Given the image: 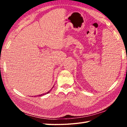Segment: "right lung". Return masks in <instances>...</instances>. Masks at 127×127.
Returning <instances> with one entry per match:
<instances>
[{
    "label": "right lung",
    "mask_w": 127,
    "mask_h": 127,
    "mask_svg": "<svg viewBox=\"0 0 127 127\" xmlns=\"http://www.w3.org/2000/svg\"><path fill=\"white\" fill-rule=\"evenodd\" d=\"M54 87V86H53ZM53 88H52V89H53ZM51 89L50 90V91H49L48 92H46V93H45V94H41V95H38V96H43V95H45V94H49V92H50V91H51Z\"/></svg>",
    "instance_id": "1"
}]
</instances>
